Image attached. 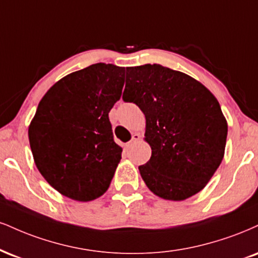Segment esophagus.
<instances>
[{"label": "esophagus", "mask_w": 258, "mask_h": 258, "mask_svg": "<svg viewBox=\"0 0 258 258\" xmlns=\"http://www.w3.org/2000/svg\"><path fill=\"white\" fill-rule=\"evenodd\" d=\"M139 139H141V136H139L138 133H135V135L132 136V139H131V141H130L128 144H127V147H131L132 144H135V143H137V142L139 141Z\"/></svg>", "instance_id": "1"}]
</instances>
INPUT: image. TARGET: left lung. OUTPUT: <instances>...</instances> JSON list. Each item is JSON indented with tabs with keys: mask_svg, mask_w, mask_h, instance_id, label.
<instances>
[{
	"mask_svg": "<svg viewBox=\"0 0 258 258\" xmlns=\"http://www.w3.org/2000/svg\"><path fill=\"white\" fill-rule=\"evenodd\" d=\"M122 99L144 113L151 157L139 166L149 190L184 201L203 190L223 159L227 121L206 86L161 64L126 68Z\"/></svg>",
	"mask_w": 258,
	"mask_h": 258,
	"instance_id": "1",
	"label": "left lung"
}]
</instances>
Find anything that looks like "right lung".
Returning <instances> with one entry per match:
<instances>
[{
  "mask_svg": "<svg viewBox=\"0 0 258 258\" xmlns=\"http://www.w3.org/2000/svg\"><path fill=\"white\" fill-rule=\"evenodd\" d=\"M125 68L95 63L58 80L40 99L29 127L37 168L61 195L96 200L109 187L122 149L109 111L119 101Z\"/></svg>",
  "mask_w": 258,
  "mask_h": 258,
  "instance_id": "add662e5",
  "label": "right lung"
}]
</instances>
